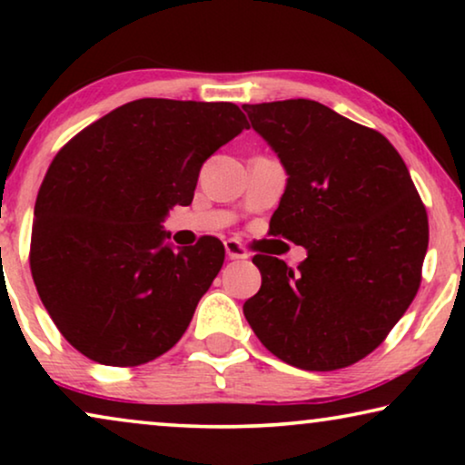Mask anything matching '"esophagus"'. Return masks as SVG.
Returning a JSON list of instances; mask_svg holds the SVG:
<instances>
[{
    "label": "esophagus",
    "mask_w": 465,
    "mask_h": 465,
    "mask_svg": "<svg viewBox=\"0 0 465 465\" xmlns=\"http://www.w3.org/2000/svg\"><path fill=\"white\" fill-rule=\"evenodd\" d=\"M224 250H226V256L231 260H245L247 258V250L234 239L224 241Z\"/></svg>",
    "instance_id": "obj_1"
}]
</instances>
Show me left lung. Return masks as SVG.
Here are the masks:
<instances>
[{
    "instance_id": "8db88e82",
    "label": "left lung",
    "mask_w": 465,
    "mask_h": 465,
    "mask_svg": "<svg viewBox=\"0 0 465 465\" xmlns=\"http://www.w3.org/2000/svg\"><path fill=\"white\" fill-rule=\"evenodd\" d=\"M288 183L271 232L302 245L292 271L253 256L262 285L243 304L260 342L285 364L336 371L374 351L421 283L428 213L387 139L311 99L243 105Z\"/></svg>"
}]
</instances>
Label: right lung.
Segmentation results:
<instances>
[{
  "mask_svg": "<svg viewBox=\"0 0 465 465\" xmlns=\"http://www.w3.org/2000/svg\"><path fill=\"white\" fill-rule=\"evenodd\" d=\"M243 129L234 104L137 99L54 156L35 201L31 272L59 332L88 360L139 366L186 332L224 245L203 237L173 250L163 222L193 203L203 163Z\"/></svg>",
  "mask_w": 465,
  "mask_h": 465,
  "instance_id": "1",
  "label": "right lung"
}]
</instances>
